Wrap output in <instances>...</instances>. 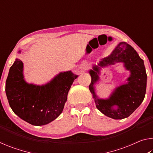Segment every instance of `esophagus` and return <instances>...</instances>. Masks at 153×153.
<instances>
[{
	"label": "esophagus",
	"mask_w": 153,
	"mask_h": 153,
	"mask_svg": "<svg viewBox=\"0 0 153 153\" xmlns=\"http://www.w3.org/2000/svg\"><path fill=\"white\" fill-rule=\"evenodd\" d=\"M88 64L87 63H84L81 65V69L82 71H86V69H88Z\"/></svg>",
	"instance_id": "34e87169"
}]
</instances>
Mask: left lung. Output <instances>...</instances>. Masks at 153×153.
<instances>
[{
    "label": "left lung",
    "mask_w": 153,
    "mask_h": 153,
    "mask_svg": "<svg viewBox=\"0 0 153 153\" xmlns=\"http://www.w3.org/2000/svg\"><path fill=\"white\" fill-rule=\"evenodd\" d=\"M117 62L123 63L126 70L131 72L127 82L116 88L108 98H98L95 94V85L100 79V71L102 68ZM89 74L91 76L89 90L96 107L107 117L114 120L128 117L143 101L147 81L144 61L128 43L120 42L109 55L102 59L98 65H94Z\"/></svg>",
    "instance_id": "left-lung-1"
}]
</instances>
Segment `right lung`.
<instances>
[{
    "instance_id": "add662e5",
    "label": "right lung",
    "mask_w": 153,
    "mask_h": 153,
    "mask_svg": "<svg viewBox=\"0 0 153 153\" xmlns=\"http://www.w3.org/2000/svg\"><path fill=\"white\" fill-rule=\"evenodd\" d=\"M77 77L67 71L41 86L29 84L24 79V63L16 59L10 67L5 86L10 107L18 117L33 126L48 124L61 115L69 90Z\"/></svg>"
}]
</instances>
